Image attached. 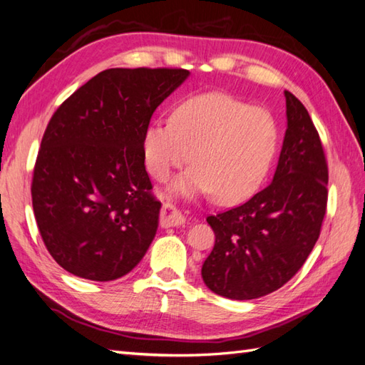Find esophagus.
<instances>
[{
	"label": "esophagus",
	"mask_w": 365,
	"mask_h": 365,
	"mask_svg": "<svg viewBox=\"0 0 365 365\" xmlns=\"http://www.w3.org/2000/svg\"><path fill=\"white\" fill-rule=\"evenodd\" d=\"M185 223V217L172 203H164L160 210V225L164 228L170 226H181Z\"/></svg>",
	"instance_id": "34e87169"
}]
</instances>
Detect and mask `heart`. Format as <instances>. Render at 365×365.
I'll list each match as a JSON object with an SVG mask.
<instances>
[{
	"label": "heart",
	"mask_w": 365,
	"mask_h": 365,
	"mask_svg": "<svg viewBox=\"0 0 365 365\" xmlns=\"http://www.w3.org/2000/svg\"><path fill=\"white\" fill-rule=\"evenodd\" d=\"M279 143L270 110L222 92L193 95L143 133L148 172L165 181L192 159L173 190L182 195L214 193L222 205H236L261 187Z\"/></svg>",
	"instance_id": "b5f03b06"
}]
</instances>
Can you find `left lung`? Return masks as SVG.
Instances as JSON below:
<instances>
[{
    "instance_id": "1",
    "label": "left lung",
    "mask_w": 365,
    "mask_h": 365,
    "mask_svg": "<svg viewBox=\"0 0 365 365\" xmlns=\"http://www.w3.org/2000/svg\"><path fill=\"white\" fill-rule=\"evenodd\" d=\"M287 129L273 181L247 203L206 220L215 245L201 267L205 284L231 299L282 287L320 236L328 164L317 129L297 96L284 92Z\"/></svg>"
}]
</instances>
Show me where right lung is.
<instances>
[{
    "label": "right lung",
    "mask_w": 365,
    "mask_h": 365,
    "mask_svg": "<svg viewBox=\"0 0 365 365\" xmlns=\"http://www.w3.org/2000/svg\"><path fill=\"white\" fill-rule=\"evenodd\" d=\"M189 75L184 68L104 70L53 114L31 195L40 236L63 270L112 281L142 261L160 210L145 170L143 133Z\"/></svg>",
    "instance_id": "1"
}]
</instances>
